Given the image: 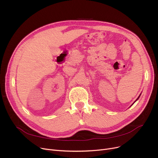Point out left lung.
<instances>
[{
    "mask_svg": "<svg viewBox=\"0 0 158 158\" xmlns=\"http://www.w3.org/2000/svg\"><path fill=\"white\" fill-rule=\"evenodd\" d=\"M141 94H139V97H137V99H136V100H135V101H134V103H133V104H131V106H130V107H129V108H130V107H131V106H132V105H133V104H134V103H135V102H136V101H137V100H138V99H139V97H140V96H141Z\"/></svg>",
    "mask_w": 158,
    "mask_h": 158,
    "instance_id": "obj_1",
    "label": "left lung"
}]
</instances>
